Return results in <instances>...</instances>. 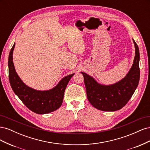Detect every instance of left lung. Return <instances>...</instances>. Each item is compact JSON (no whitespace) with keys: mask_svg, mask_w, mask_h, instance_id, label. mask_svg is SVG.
Instances as JSON below:
<instances>
[{"mask_svg":"<svg viewBox=\"0 0 150 150\" xmlns=\"http://www.w3.org/2000/svg\"><path fill=\"white\" fill-rule=\"evenodd\" d=\"M135 56L132 67L125 78L118 83L110 86L98 84L92 77L84 72V84L89 103L98 110L115 111L124 107L133 96L139 83L140 70L139 52L137 44L133 40Z\"/></svg>","mask_w":150,"mask_h":150,"instance_id":"obj_1","label":"left lung"}]
</instances>
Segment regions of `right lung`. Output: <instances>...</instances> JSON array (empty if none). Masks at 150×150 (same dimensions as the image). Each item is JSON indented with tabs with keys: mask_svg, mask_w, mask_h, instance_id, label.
Listing matches in <instances>:
<instances>
[{
	"mask_svg": "<svg viewBox=\"0 0 150 150\" xmlns=\"http://www.w3.org/2000/svg\"><path fill=\"white\" fill-rule=\"evenodd\" d=\"M15 44L8 56V78L13 92L30 110L38 114H46L56 111L61 106L66 86L74 74L61 80L55 88L48 91H38L26 86L16 73L13 63V51Z\"/></svg>",
	"mask_w": 150,
	"mask_h": 150,
	"instance_id": "obj_1",
	"label": "right lung"
}]
</instances>
